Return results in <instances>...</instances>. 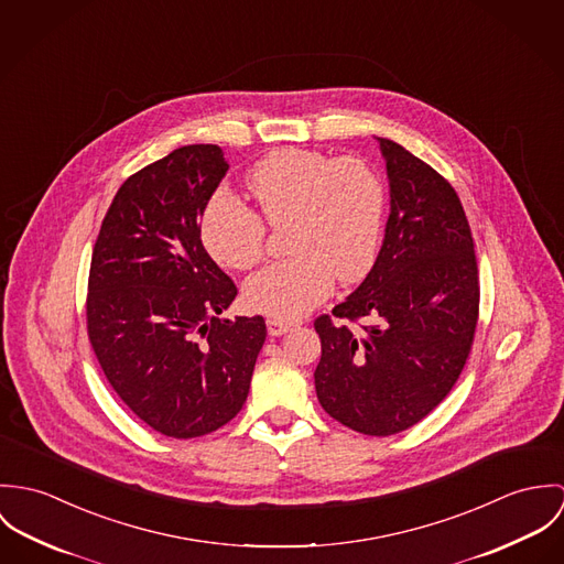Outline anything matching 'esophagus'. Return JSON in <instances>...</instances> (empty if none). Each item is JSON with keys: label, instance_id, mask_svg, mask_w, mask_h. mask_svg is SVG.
I'll return each mask as SVG.
<instances>
[{"label": "esophagus", "instance_id": "esophagus-1", "mask_svg": "<svg viewBox=\"0 0 564 564\" xmlns=\"http://www.w3.org/2000/svg\"><path fill=\"white\" fill-rule=\"evenodd\" d=\"M265 326H268V333L272 335V337H281V335H285L288 330H292V322H285V319H279V317H268L265 319Z\"/></svg>", "mask_w": 564, "mask_h": 564}]
</instances>
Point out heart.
I'll use <instances>...</instances> for the list:
<instances>
[{
    "label": "heart",
    "mask_w": 564,
    "mask_h": 564,
    "mask_svg": "<svg viewBox=\"0 0 564 564\" xmlns=\"http://www.w3.org/2000/svg\"><path fill=\"white\" fill-rule=\"evenodd\" d=\"M249 192L272 227H290L296 257L261 268L245 285V303L257 313L294 319L344 283L361 281L375 265L384 188L375 171L355 158H330L305 149H279L249 173ZM207 252L229 270H249L261 254L265 225L240 198L218 192L200 218Z\"/></svg>",
    "instance_id": "1"
}]
</instances>
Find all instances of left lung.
Wrapping results in <instances>:
<instances>
[{"instance_id":"left-lung-1","label":"left lung","mask_w":564,"mask_h":564,"mask_svg":"<svg viewBox=\"0 0 564 564\" xmlns=\"http://www.w3.org/2000/svg\"><path fill=\"white\" fill-rule=\"evenodd\" d=\"M389 180L382 247L339 319L370 317L366 333L315 319L322 357L315 393L344 426L387 437L424 420L449 393L478 322V265L458 194L426 162L376 138Z\"/></svg>"}]
</instances>
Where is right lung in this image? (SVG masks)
<instances>
[{
	"mask_svg": "<svg viewBox=\"0 0 564 564\" xmlns=\"http://www.w3.org/2000/svg\"><path fill=\"white\" fill-rule=\"evenodd\" d=\"M227 171L216 144L144 166L117 192L93 249V350L119 398L166 437L231 422L265 341L261 315L220 317L238 290L200 242L198 220Z\"/></svg>",
	"mask_w": 564,
	"mask_h": 564,
	"instance_id": "obj_1",
	"label": "right lung"
}]
</instances>
